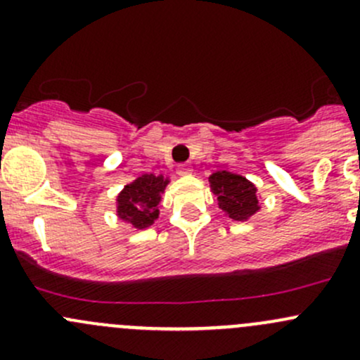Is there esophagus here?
I'll list each match as a JSON object with an SVG mask.
<instances>
[{
	"instance_id": "1",
	"label": "esophagus",
	"mask_w": 360,
	"mask_h": 360,
	"mask_svg": "<svg viewBox=\"0 0 360 360\" xmlns=\"http://www.w3.org/2000/svg\"><path fill=\"white\" fill-rule=\"evenodd\" d=\"M177 174H179V176H188V174H191V167L188 165V163H181V165L177 167Z\"/></svg>"
}]
</instances>
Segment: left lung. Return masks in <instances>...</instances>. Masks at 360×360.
I'll list each match as a JSON object with an SVG mask.
<instances>
[{"instance_id": "1", "label": "left lung", "mask_w": 360, "mask_h": 360, "mask_svg": "<svg viewBox=\"0 0 360 360\" xmlns=\"http://www.w3.org/2000/svg\"><path fill=\"white\" fill-rule=\"evenodd\" d=\"M210 188L217 195V205L233 221H248L259 210L256 186L238 174L217 170L209 177Z\"/></svg>"}]
</instances>
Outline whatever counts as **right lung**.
Segmentation results:
<instances>
[{"instance_id":"add662e5","label":"right lung","mask_w":360,"mask_h":360,"mask_svg":"<svg viewBox=\"0 0 360 360\" xmlns=\"http://www.w3.org/2000/svg\"><path fill=\"white\" fill-rule=\"evenodd\" d=\"M167 184L169 179L155 174L137 177L118 195V216L139 230L151 226L158 217V203Z\"/></svg>"}]
</instances>
